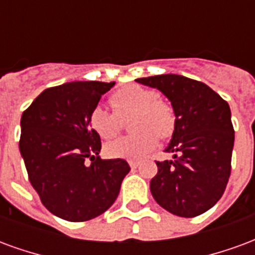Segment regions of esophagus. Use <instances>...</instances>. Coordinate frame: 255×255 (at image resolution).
Instances as JSON below:
<instances>
[{
  "label": "esophagus",
  "instance_id": "1",
  "mask_svg": "<svg viewBox=\"0 0 255 255\" xmlns=\"http://www.w3.org/2000/svg\"><path fill=\"white\" fill-rule=\"evenodd\" d=\"M129 166H131V169H136L139 165L136 164V162H129Z\"/></svg>",
  "mask_w": 255,
  "mask_h": 255
}]
</instances>
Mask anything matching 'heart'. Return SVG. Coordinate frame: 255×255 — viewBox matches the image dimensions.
<instances>
[{
	"label": "heart",
	"mask_w": 255,
	"mask_h": 255,
	"mask_svg": "<svg viewBox=\"0 0 255 255\" xmlns=\"http://www.w3.org/2000/svg\"><path fill=\"white\" fill-rule=\"evenodd\" d=\"M113 111L104 105H95L89 115V126L101 138H113L122 127V120L131 117L132 135L112 140L105 146V154L111 158L139 162L155 149L158 136L168 138L176 124L171 106L158 100L154 90L139 84H128L111 95Z\"/></svg>",
	"instance_id": "obj_1"
}]
</instances>
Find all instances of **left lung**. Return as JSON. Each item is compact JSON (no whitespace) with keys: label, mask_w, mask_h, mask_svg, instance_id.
<instances>
[{"label":"left lung","mask_w":255,"mask_h":255,"mask_svg":"<svg viewBox=\"0 0 255 255\" xmlns=\"http://www.w3.org/2000/svg\"><path fill=\"white\" fill-rule=\"evenodd\" d=\"M169 100L176 124L165 147L172 160L157 161L150 191L160 206L180 217H195L214 206L231 173L235 133L230 105L205 83L182 75L139 78Z\"/></svg>","instance_id":"obj_1"}]
</instances>
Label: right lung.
Segmentation results:
<instances>
[{"label": "right lung", "instance_id": "add662e5", "mask_svg": "<svg viewBox=\"0 0 255 255\" xmlns=\"http://www.w3.org/2000/svg\"><path fill=\"white\" fill-rule=\"evenodd\" d=\"M115 82H71L46 89L21 115L20 154L45 208L87 221L111 208L129 172L126 160H102L89 115Z\"/></svg>", "mask_w": 255, "mask_h": 255}]
</instances>
